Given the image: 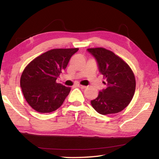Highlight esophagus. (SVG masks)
<instances>
[{
  "label": "esophagus",
  "mask_w": 159,
  "mask_h": 159,
  "mask_svg": "<svg viewBox=\"0 0 159 159\" xmlns=\"http://www.w3.org/2000/svg\"><path fill=\"white\" fill-rule=\"evenodd\" d=\"M77 86H78V87L80 88H82V89H84V88H86V86H85V85H80V84H78V85H77Z\"/></svg>",
  "instance_id": "34e87169"
}]
</instances>
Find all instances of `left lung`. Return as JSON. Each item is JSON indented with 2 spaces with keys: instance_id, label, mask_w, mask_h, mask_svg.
Here are the masks:
<instances>
[{
  "instance_id": "left-lung-1",
  "label": "left lung",
  "mask_w": 159,
  "mask_h": 159,
  "mask_svg": "<svg viewBox=\"0 0 159 159\" xmlns=\"http://www.w3.org/2000/svg\"><path fill=\"white\" fill-rule=\"evenodd\" d=\"M95 57L99 72L106 79L107 88L99 91L91 104L99 114H116L127 107L135 91L136 81L130 66L111 50L104 48H88Z\"/></svg>"
}]
</instances>
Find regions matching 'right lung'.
<instances>
[{"label":"right lung","instance_id":"add662e5","mask_svg":"<svg viewBox=\"0 0 159 159\" xmlns=\"http://www.w3.org/2000/svg\"><path fill=\"white\" fill-rule=\"evenodd\" d=\"M79 48L52 49L28 64L21 74L20 86L27 103L36 111L49 113L63 104L71 90L56 82Z\"/></svg>","mask_w":159,"mask_h":159}]
</instances>
